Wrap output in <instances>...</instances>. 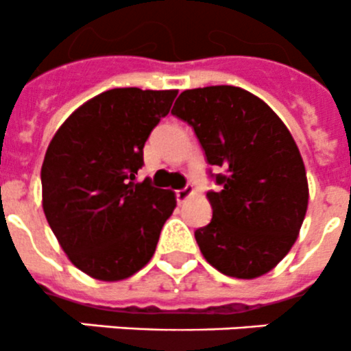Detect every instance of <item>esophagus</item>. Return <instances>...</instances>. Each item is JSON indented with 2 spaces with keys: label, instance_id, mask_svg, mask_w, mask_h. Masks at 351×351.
Wrapping results in <instances>:
<instances>
[{
  "label": "esophagus",
  "instance_id": "34e87169",
  "mask_svg": "<svg viewBox=\"0 0 351 351\" xmlns=\"http://www.w3.org/2000/svg\"><path fill=\"white\" fill-rule=\"evenodd\" d=\"M193 193H194L193 186H186V187H182V189H177L176 191L177 203H184V201H186L187 197L193 196Z\"/></svg>",
  "mask_w": 351,
  "mask_h": 351
}]
</instances>
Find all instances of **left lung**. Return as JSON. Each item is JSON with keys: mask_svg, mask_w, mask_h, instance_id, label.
Returning <instances> with one entry per match:
<instances>
[{"mask_svg": "<svg viewBox=\"0 0 351 351\" xmlns=\"http://www.w3.org/2000/svg\"><path fill=\"white\" fill-rule=\"evenodd\" d=\"M172 114L199 140L218 186L213 218L194 232L204 259L234 278H258L292 249L307 211L304 162L292 134L256 95L239 86L184 90Z\"/></svg>", "mask_w": 351, "mask_h": 351, "instance_id": "1", "label": "left lung"}]
</instances>
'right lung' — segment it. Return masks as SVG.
I'll use <instances>...</instances> for the list:
<instances>
[{"mask_svg": "<svg viewBox=\"0 0 351 351\" xmlns=\"http://www.w3.org/2000/svg\"><path fill=\"white\" fill-rule=\"evenodd\" d=\"M177 90L112 88L62 123L44 157L43 206L62 251L92 278L117 282L154 256L172 191L136 182L143 147Z\"/></svg>", "mask_w": 351, "mask_h": 351, "instance_id": "1", "label": "right lung"}]
</instances>
